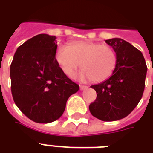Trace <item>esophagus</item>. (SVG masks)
I'll return each mask as SVG.
<instances>
[{
    "label": "esophagus",
    "instance_id": "34e87169",
    "mask_svg": "<svg viewBox=\"0 0 153 153\" xmlns=\"http://www.w3.org/2000/svg\"><path fill=\"white\" fill-rule=\"evenodd\" d=\"M89 86H80V90H81V91H84V90H86V89H87L88 88Z\"/></svg>",
    "mask_w": 153,
    "mask_h": 153
}]
</instances>
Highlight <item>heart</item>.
Wrapping results in <instances>:
<instances>
[{
	"instance_id": "obj_1",
	"label": "heart",
	"mask_w": 153,
	"mask_h": 153,
	"mask_svg": "<svg viewBox=\"0 0 153 153\" xmlns=\"http://www.w3.org/2000/svg\"><path fill=\"white\" fill-rule=\"evenodd\" d=\"M55 59L67 76L72 77L81 63L79 78L101 82L110 77L117 65V55L108 45L90 41L73 42L69 47L59 45Z\"/></svg>"
}]
</instances>
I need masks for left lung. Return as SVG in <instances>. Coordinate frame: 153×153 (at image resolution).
<instances>
[{"instance_id": "obj_1", "label": "left lung", "mask_w": 153, "mask_h": 153, "mask_svg": "<svg viewBox=\"0 0 153 153\" xmlns=\"http://www.w3.org/2000/svg\"><path fill=\"white\" fill-rule=\"evenodd\" d=\"M117 55V65L109 79L91 86L97 98L89 109L103 121H117L135 109L142 98L147 66L142 53L120 38L105 40Z\"/></svg>"}]
</instances>
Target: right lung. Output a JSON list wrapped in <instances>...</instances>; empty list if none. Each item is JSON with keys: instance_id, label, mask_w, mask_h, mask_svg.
I'll return each mask as SVG.
<instances>
[{"instance_id": "1", "label": "right lung", "mask_w": 153, "mask_h": 153, "mask_svg": "<svg viewBox=\"0 0 153 153\" xmlns=\"http://www.w3.org/2000/svg\"><path fill=\"white\" fill-rule=\"evenodd\" d=\"M56 37L39 34L20 45L10 66L11 91L16 106L37 123L62 116L67 99L79 91L55 59Z\"/></svg>"}]
</instances>
